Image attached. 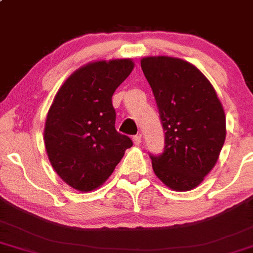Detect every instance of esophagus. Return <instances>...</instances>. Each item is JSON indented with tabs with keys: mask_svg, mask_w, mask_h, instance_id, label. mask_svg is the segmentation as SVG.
I'll list each match as a JSON object with an SVG mask.
<instances>
[{
	"mask_svg": "<svg viewBox=\"0 0 253 253\" xmlns=\"http://www.w3.org/2000/svg\"><path fill=\"white\" fill-rule=\"evenodd\" d=\"M141 140H142V137H141V135H140V134L132 136V141H134V144L137 145V146L141 144Z\"/></svg>",
	"mask_w": 253,
	"mask_h": 253,
	"instance_id": "esophagus-1",
	"label": "esophagus"
}]
</instances>
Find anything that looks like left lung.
<instances>
[{
	"instance_id": "8db88e82",
	"label": "left lung",
	"mask_w": 253,
	"mask_h": 253,
	"mask_svg": "<svg viewBox=\"0 0 253 253\" xmlns=\"http://www.w3.org/2000/svg\"><path fill=\"white\" fill-rule=\"evenodd\" d=\"M141 68L152 88L165 151L151 155L156 175L175 191L201 184L217 163L225 141V113L207 78L174 57H145Z\"/></svg>"
}]
</instances>
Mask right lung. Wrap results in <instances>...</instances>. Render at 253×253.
<instances>
[{
	"label": "right lung",
	"instance_id": "obj_1",
	"mask_svg": "<svg viewBox=\"0 0 253 253\" xmlns=\"http://www.w3.org/2000/svg\"><path fill=\"white\" fill-rule=\"evenodd\" d=\"M132 68L131 59L92 62L75 70L54 96L43 131L46 151L56 173L75 190L97 189L132 146L116 130L112 105Z\"/></svg>",
	"mask_w": 253,
	"mask_h": 253
}]
</instances>
